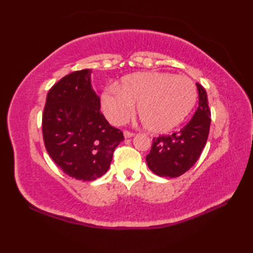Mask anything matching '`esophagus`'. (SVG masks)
<instances>
[{
  "label": "esophagus",
  "instance_id": "34e87169",
  "mask_svg": "<svg viewBox=\"0 0 253 253\" xmlns=\"http://www.w3.org/2000/svg\"><path fill=\"white\" fill-rule=\"evenodd\" d=\"M133 135H135V133L131 131H127V130L124 131V137L125 138H131V137H133Z\"/></svg>",
  "mask_w": 253,
  "mask_h": 253
}]
</instances>
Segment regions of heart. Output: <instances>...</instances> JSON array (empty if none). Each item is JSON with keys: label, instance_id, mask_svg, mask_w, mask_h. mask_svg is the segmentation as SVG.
Returning a JSON list of instances; mask_svg holds the SVG:
<instances>
[{"label": "heart", "instance_id": "obj_1", "mask_svg": "<svg viewBox=\"0 0 253 253\" xmlns=\"http://www.w3.org/2000/svg\"><path fill=\"white\" fill-rule=\"evenodd\" d=\"M197 100L190 78L169 73L144 72L122 79L120 87L111 85L101 96L105 116L114 124L125 122L137 104L138 116L146 129L165 132L189 114Z\"/></svg>", "mask_w": 253, "mask_h": 253}]
</instances>
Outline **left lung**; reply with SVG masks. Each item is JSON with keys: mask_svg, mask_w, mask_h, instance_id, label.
<instances>
[{"mask_svg": "<svg viewBox=\"0 0 253 253\" xmlns=\"http://www.w3.org/2000/svg\"><path fill=\"white\" fill-rule=\"evenodd\" d=\"M197 88L199 105L189 123L171 135L153 138L151 151L146 161L155 175L169 178L182 175L195 165L206 147L211 111L206 90L199 84Z\"/></svg>", "mask_w": 253, "mask_h": 253, "instance_id": "8db88e82", "label": "left lung"}]
</instances>
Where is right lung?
I'll use <instances>...</instances> for the list:
<instances>
[{"label":"right lung","instance_id":"right-lung-1","mask_svg":"<svg viewBox=\"0 0 253 253\" xmlns=\"http://www.w3.org/2000/svg\"><path fill=\"white\" fill-rule=\"evenodd\" d=\"M91 69L63 77L50 89L42 115L45 149L64 173L91 181L103 176L113 152L124 140L100 112V98L91 85Z\"/></svg>","mask_w":253,"mask_h":253}]
</instances>
